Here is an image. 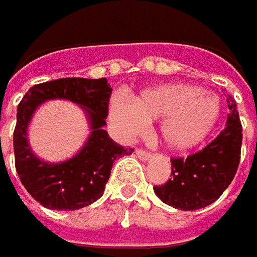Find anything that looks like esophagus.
<instances>
[{"label": "esophagus", "mask_w": 257, "mask_h": 257, "mask_svg": "<svg viewBox=\"0 0 257 257\" xmlns=\"http://www.w3.org/2000/svg\"><path fill=\"white\" fill-rule=\"evenodd\" d=\"M136 156H138L139 159H142V161H148L151 158V154L143 151V149H136Z\"/></svg>", "instance_id": "1"}]
</instances>
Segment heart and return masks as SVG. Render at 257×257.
<instances>
[{"label":"heart","mask_w":257,"mask_h":257,"mask_svg":"<svg viewBox=\"0 0 257 257\" xmlns=\"http://www.w3.org/2000/svg\"><path fill=\"white\" fill-rule=\"evenodd\" d=\"M109 112L124 136L139 135L148 121L161 119V143L173 152H187L202 145L213 132L222 103L215 93L197 86L165 83L143 89L130 102L114 98Z\"/></svg>","instance_id":"1"}]
</instances>
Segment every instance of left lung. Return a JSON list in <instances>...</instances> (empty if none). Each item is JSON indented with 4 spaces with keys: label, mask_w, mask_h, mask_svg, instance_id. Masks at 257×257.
I'll return each mask as SVG.
<instances>
[{
    "label": "left lung",
    "mask_w": 257,
    "mask_h": 257,
    "mask_svg": "<svg viewBox=\"0 0 257 257\" xmlns=\"http://www.w3.org/2000/svg\"><path fill=\"white\" fill-rule=\"evenodd\" d=\"M228 117L219 136L186 159H171V178L155 186V194L168 206L196 211L213 203L232 181L240 162L241 124L235 101L227 96Z\"/></svg>",
    "instance_id": "8db88e82"
}]
</instances>
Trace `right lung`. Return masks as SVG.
<instances>
[{
  "instance_id": "obj_1",
  "label": "right lung",
  "mask_w": 257,
  "mask_h": 257,
  "mask_svg": "<svg viewBox=\"0 0 257 257\" xmlns=\"http://www.w3.org/2000/svg\"><path fill=\"white\" fill-rule=\"evenodd\" d=\"M111 90L106 79L67 77L32 86L19 103L13 139L16 170L25 189L42 206L54 211H76L92 205L103 194L114 161L132 155V148L115 143L103 130ZM54 99L79 104L91 130L78 154L61 163L41 160L31 151L27 139L34 111Z\"/></svg>"
}]
</instances>
